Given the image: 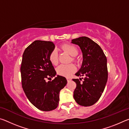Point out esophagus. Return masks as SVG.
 <instances>
[{"instance_id":"esophagus-1","label":"esophagus","mask_w":129,"mask_h":129,"mask_svg":"<svg viewBox=\"0 0 129 129\" xmlns=\"http://www.w3.org/2000/svg\"><path fill=\"white\" fill-rule=\"evenodd\" d=\"M67 81H68V82H69V81H70L71 80V78H69V77H67Z\"/></svg>"}]
</instances>
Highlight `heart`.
Listing matches in <instances>:
<instances>
[{"label": "heart", "mask_w": 129, "mask_h": 129, "mask_svg": "<svg viewBox=\"0 0 129 129\" xmlns=\"http://www.w3.org/2000/svg\"><path fill=\"white\" fill-rule=\"evenodd\" d=\"M62 48L72 56H77L78 53V49L75 46L69 44H65L62 45ZM49 60L52 64L57 65L58 62V57L57 51L56 49H54L49 56ZM73 60H76L75 58H73ZM76 71V67L74 64H61L57 67L56 69L57 73L60 76L64 77H69L72 74L75 72Z\"/></svg>", "instance_id": "heart-1"}]
</instances>
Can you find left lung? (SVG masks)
I'll return each mask as SVG.
<instances>
[{
    "label": "left lung",
    "mask_w": 129,
    "mask_h": 129,
    "mask_svg": "<svg viewBox=\"0 0 129 129\" xmlns=\"http://www.w3.org/2000/svg\"><path fill=\"white\" fill-rule=\"evenodd\" d=\"M72 43L81 49L83 61L77 76H85L82 79H73L76 84L73 92L76 102L81 106H90L101 97L108 77L107 58L99 44L88 37L73 39Z\"/></svg>",
    "instance_id": "left-lung-1"
}]
</instances>
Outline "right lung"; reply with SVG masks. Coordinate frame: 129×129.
Returning a JSON list of instances; mask_svg holds the SVG:
<instances>
[{"mask_svg": "<svg viewBox=\"0 0 129 129\" xmlns=\"http://www.w3.org/2000/svg\"><path fill=\"white\" fill-rule=\"evenodd\" d=\"M55 45L51 41L36 40L25 49L20 67L21 85L26 96L32 105L45 112L57 107L60 91L66 85L64 77L55 76L56 72L49 60Z\"/></svg>", "mask_w": 129, "mask_h": 129, "instance_id": "add662e5", "label": "right lung"}]
</instances>
